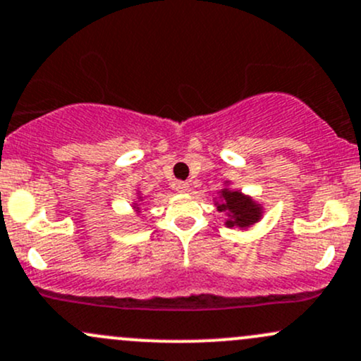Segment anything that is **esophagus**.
Wrapping results in <instances>:
<instances>
[{
    "label": "esophagus",
    "instance_id": "1",
    "mask_svg": "<svg viewBox=\"0 0 361 361\" xmlns=\"http://www.w3.org/2000/svg\"><path fill=\"white\" fill-rule=\"evenodd\" d=\"M174 187H176V192H181V193L190 190V185H188L187 181H178V183L174 185Z\"/></svg>",
    "mask_w": 361,
    "mask_h": 361
}]
</instances>
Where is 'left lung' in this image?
Masks as SVG:
<instances>
[{
    "label": "left lung",
    "mask_w": 361,
    "mask_h": 361,
    "mask_svg": "<svg viewBox=\"0 0 361 361\" xmlns=\"http://www.w3.org/2000/svg\"><path fill=\"white\" fill-rule=\"evenodd\" d=\"M223 202L216 204L218 211H226L228 219L226 226H238V228H249L261 218V206L254 202L252 199L240 192H231L228 188L221 190Z\"/></svg>",
    "instance_id": "1"
}]
</instances>
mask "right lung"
I'll list each match as a JSON object with an SVG mask.
<instances>
[{
	"label": "right lung",
	"mask_w": 361,
	"mask_h": 361,
	"mask_svg": "<svg viewBox=\"0 0 361 361\" xmlns=\"http://www.w3.org/2000/svg\"><path fill=\"white\" fill-rule=\"evenodd\" d=\"M135 209H136V211H140V209H138V207H136V206H135Z\"/></svg>",
	"instance_id": "right-lung-1"
}]
</instances>
